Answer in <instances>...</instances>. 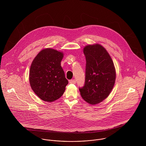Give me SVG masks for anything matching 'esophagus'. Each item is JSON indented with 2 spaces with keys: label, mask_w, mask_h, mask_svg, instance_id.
<instances>
[{
  "label": "esophagus",
  "mask_w": 146,
  "mask_h": 146,
  "mask_svg": "<svg viewBox=\"0 0 146 146\" xmlns=\"http://www.w3.org/2000/svg\"><path fill=\"white\" fill-rule=\"evenodd\" d=\"M76 80L75 79H72L70 81V84H76Z\"/></svg>",
  "instance_id": "obj_1"
}]
</instances>
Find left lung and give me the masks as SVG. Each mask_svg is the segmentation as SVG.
<instances>
[{
    "label": "left lung",
    "mask_w": 146,
    "mask_h": 146,
    "mask_svg": "<svg viewBox=\"0 0 146 146\" xmlns=\"http://www.w3.org/2000/svg\"><path fill=\"white\" fill-rule=\"evenodd\" d=\"M83 52L86 59L85 83L79 90L86 102L97 104L108 96L113 87L114 64L107 50L100 44L87 45Z\"/></svg>",
    "instance_id": "1"
}]
</instances>
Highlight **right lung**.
<instances>
[{
  "instance_id": "1",
  "label": "right lung",
  "mask_w": 146,
  "mask_h": 146,
  "mask_svg": "<svg viewBox=\"0 0 146 146\" xmlns=\"http://www.w3.org/2000/svg\"><path fill=\"white\" fill-rule=\"evenodd\" d=\"M62 58V52L47 48L40 52L31 63V87L44 101L52 102L60 98L68 83L61 66Z\"/></svg>"
}]
</instances>
